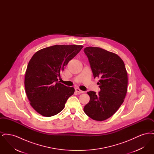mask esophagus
Masks as SVG:
<instances>
[{
	"label": "esophagus",
	"mask_w": 154,
	"mask_h": 154,
	"mask_svg": "<svg viewBox=\"0 0 154 154\" xmlns=\"http://www.w3.org/2000/svg\"><path fill=\"white\" fill-rule=\"evenodd\" d=\"M75 91H76L77 92H78L79 94H82V93L84 92L83 91H81L79 88H75Z\"/></svg>",
	"instance_id": "1"
}]
</instances>
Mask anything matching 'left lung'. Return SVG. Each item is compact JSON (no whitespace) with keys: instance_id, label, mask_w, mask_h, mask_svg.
<instances>
[{"instance_id":"8db88e82","label":"left lung","mask_w":154,"mask_h":154,"mask_svg":"<svg viewBox=\"0 0 154 154\" xmlns=\"http://www.w3.org/2000/svg\"><path fill=\"white\" fill-rule=\"evenodd\" d=\"M84 51L88 58L94 78L99 79L97 94L89 91L90 100L84 112L94 120L102 121L113 116L124 101L128 74L124 62L115 53L99 47H88Z\"/></svg>"}]
</instances>
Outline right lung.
<instances>
[{
    "mask_svg": "<svg viewBox=\"0 0 154 154\" xmlns=\"http://www.w3.org/2000/svg\"><path fill=\"white\" fill-rule=\"evenodd\" d=\"M81 45H55L37 51L30 59L25 77V92L33 109L44 117L54 116L65 107L74 88L66 87L58 77L80 51Z\"/></svg>",
    "mask_w": 154,
    "mask_h": 154,
    "instance_id": "1",
    "label": "right lung"
}]
</instances>
